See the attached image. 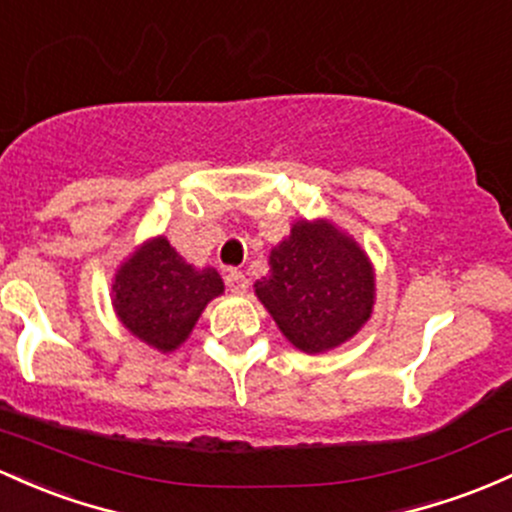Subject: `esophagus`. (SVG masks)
I'll use <instances>...</instances> for the list:
<instances>
[{
  "label": "esophagus",
  "mask_w": 512,
  "mask_h": 512,
  "mask_svg": "<svg viewBox=\"0 0 512 512\" xmlns=\"http://www.w3.org/2000/svg\"><path fill=\"white\" fill-rule=\"evenodd\" d=\"M226 284L230 291H235V294H240V291L247 289V277L243 269H228L226 272Z\"/></svg>",
  "instance_id": "34e87169"
}]
</instances>
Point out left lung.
<instances>
[{
    "instance_id": "8db88e82",
    "label": "left lung",
    "mask_w": 512,
    "mask_h": 512,
    "mask_svg": "<svg viewBox=\"0 0 512 512\" xmlns=\"http://www.w3.org/2000/svg\"><path fill=\"white\" fill-rule=\"evenodd\" d=\"M255 284L291 345L316 355L350 340L374 306V272L355 240L328 223L299 221Z\"/></svg>"
}]
</instances>
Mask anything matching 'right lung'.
<instances>
[{
  "instance_id": "add662e5",
  "label": "right lung",
  "mask_w": 512,
  "mask_h": 512,
  "mask_svg": "<svg viewBox=\"0 0 512 512\" xmlns=\"http://www.w3.org/2000/svg\"><path fill=\"white\" fill-rule=\"evenodd\" d=\"M221 291L216 269H194L165 238H157L119 269L114 308L133 335L160 352H172L189 338L206 303Z\"/></svg>"
}]
</instances>
